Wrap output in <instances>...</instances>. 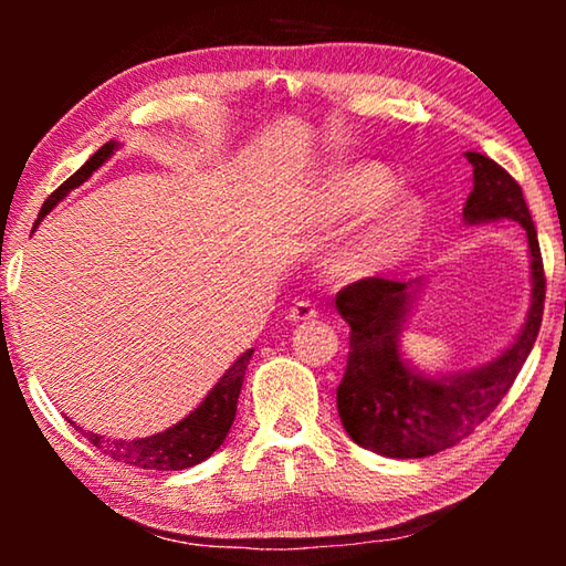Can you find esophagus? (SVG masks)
Returning <instances> with one entry per match:
<instances>
[{
  "mask_svg": "<svg viewBox=\"0 0 566 566\" xmlns=\"http://www.w3.org/2000/svg\"><path fill=\"white\" fill-rule=\"evenodd\" d=\"M312 317H317V310H314V304L306 302V300L294 302L290 310H286V319H290V322H306Z\"/></svg>",
  "mask_w": 566,
  "mask_h": 566,
  "instance_id": "1",
  "label": "esophagus"
}]
</instances>
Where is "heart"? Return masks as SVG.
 I'll use <instances>...</instances> for the list:
<instances>
[{"mask_svg": "<svg viewBox=\"0 0 566 566\" xmlns=\"http://www.w3.org/2000/svg\"><path fill=\"white\" fill-rule=\"evenodd\" d=\"M357 216L324 260L332 282H364L397 264L421 232L424 205L415 191L397 189V177L387 167L354 161L319 181L306 207V227L329 232Z\"/></svg>", "mask_w": 566, "mask_h": 566, "instance_id": "obj_1", "label": "heart"}]
</instances>
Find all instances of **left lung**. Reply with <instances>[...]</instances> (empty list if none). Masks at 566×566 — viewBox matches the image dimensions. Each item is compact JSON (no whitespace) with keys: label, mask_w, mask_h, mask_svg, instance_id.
Returning <instances> with one entry per match:
<instances>
[{"label":"left lung","mask_w":566,"mask_h":566,"mask_svg":"<svg viewBox=\"0 0 566 566\" xmlns=\"http://www.w3.org/2000/svg\"><path fill=\"white\" fill-rule=\"evenodd\" d=\"M472 195L464 224L516 222L530 242V310L514 342L490 361L459 371H424L401 352V332L424 280H364L337 294L349 324V359L337 387L342 427L359 447L391 459L432 457L469 437L514 385L544 312V266L522 187L494 159L467 151Z\"/></svg>","instance_id":"left-lung-1"}]
</instances>
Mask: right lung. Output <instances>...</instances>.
I'll list each match as a JSON object with an SVG mask.
<instances>
[{"mask_svg": "<svg viewBox=\"0 0 566 566\" xmlns=\"http://www.w3.org/2000/svg\"><path fill=\"white\" fill-rule=\"evenodd\" d=\"M119 147H122L119 142L112 139L99 151H94V155L84 161V165L54 191V195H50L40 217H36L34 229L40 227L42 219L50 214L72 189L82 187L94 171L107 165ZM252 354L254 349H247L244 354H239L232 367L222 375V379H219L217 385L209 389V395L199 401V407L195 411H189L185 419H179L177 424L167 427L165 432H157L151 437H137V439H112L104 434L87 432V429H82L72 419L66 421H70L76 432L87 437L94 447L102 449L107 457H112L114 462H124L139 469H157V472H179V469H189L199 462H205L207 457H212L217 449L224 444V439L229 434V429H232V421L237 415V399H239V391H242L244 371H247L249 359H252Z\"/></svg>", "mask_w": 566, "mask_h": 566, "instance_id": "right-lung-1", "label": "right lung"}]
</instances>
